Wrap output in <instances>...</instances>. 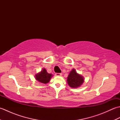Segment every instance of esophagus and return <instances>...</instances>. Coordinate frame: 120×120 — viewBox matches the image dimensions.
Returning <instances> with one entry per match:
<instances>
[{"label": "esophagus", "mask_w": 120, "mask_h": 120, "mask_svg": "<svg viewBox=\"0 0 120 120\" xmlns=\"http://www.w3.org/2000/svg\"><path fill=\"white\" fill-rule=\"evenodd\" d=\"M56 76H62V74L61 73H56Z\"/></svg>", "instance_id": "34e87169"}]
</instances>
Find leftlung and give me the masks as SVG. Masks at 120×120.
Wrapping results in <instances>:
<instances>
[{
  "label": "left lung",
  "instance_id": "obj_1",
  "mask_svg": "<svg viewBox=\"0 0 120 120\" xmlns=\"http://www.w3.org/2000/svg\"><path fill=\"white\" fill-rule=\"evenodd\" d=\"M67 81L68 85L71 87L75 88L82 85L84 81V79L82 76L77 74L74 69H73L68 76Z\"/></svg>",
  "mask_w": 120,
  "mask_h": 120
}]
</instances>
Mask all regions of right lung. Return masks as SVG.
Segmentation results:
<instances>
[{
    "label": "right lung",
    "instance_id": "add662e5",
    "mask_svg": "<svg viewBox=\"0 0 120 120\" xmlns=\"http://www.w3.org/2000/svg\"><path fill=\"white\" fill-rule=\"evenodd\" d=\"M52 77V75L48 73L46 70L45 68H43L40 73L35 75V79L41 83H47L50 81Z\"/></svg>",
    "mask_w": 120,
    "mask_h": 120
}]
</instances>
